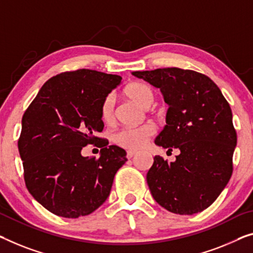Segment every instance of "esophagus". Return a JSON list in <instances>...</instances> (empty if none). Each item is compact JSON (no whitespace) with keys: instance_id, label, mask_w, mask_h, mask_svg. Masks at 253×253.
Segmentation results:
<instances>
[{"instance_id":"34e87169","label":"esophagus","mask_w":253,"mask_h":253,"mask_svg":"<svg viewBox=\"0 0 253 253\" xmlns=\"http://www.w3.org/2000/svg\"><path fill=\"white\" fill-rule=\"evenodd\" d=\"M135 154H136L135 151H127V158H128V159H131V158H133Z\"/></svg>"}]
</instances>
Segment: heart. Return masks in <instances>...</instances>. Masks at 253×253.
<instances>
[{
    "mask_svg": "<svg viewBox=\"0 0 253 253\" xmlns=\"http://www.w3.org/2000/svg\"><path fill=\"white\" fill-rule=\"evenodd\" d=\"M125 94L131 101L137 103L143 109H149L156 100V92L152 86L145 83H131L125 88ZM101 118L105 124H110L115 119V97L112 94L105 97L101 105ZM154 133L151 125H143L136 128H124L115 135L117 144L129 150H138L148 142Z\"/></svg>",
    "mask_w": 253,
    "mask_h": 253,
    "instance_id": "b5f03b06",
    "label": "heart"
}]
</instances>
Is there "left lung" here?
Wrapping results in <instances>:
<instances>
[{"mask_svg":"<svg viewBox=\"0 0 253 253\" xmlns=\"http://www.w3.org/2000/svg\"><path fill=\"white\" fill-rule=\"evenodd\" d=\"M131 74L160 88L169 107L156 145L180 152L174 163L154 157L146 174L151 194L170 212H201L232 176L237 138L231 107L219 87L197 71L163 68Z\"/></svg>","mask_w":253,"mask_h":253,"instance_id":"1","label":"left lung"}]
</instances>
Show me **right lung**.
Returning <instances> with one entry per match:
<instances>
[{"mask_svg":"<svg viewBox=\"0 0 253 253\" xmlns=\"http://www.w3.org/2000/svg\"><path fill=\"white\" fill-rule=\"evenodd\" d=\"M120 83L118 75L96 70L59 74L42 86L22 117L18 148L26 186L56 216L78 218L102 206L127 161L125 150L94 135L104 127L101 105ZM95 142L99 159L83 157L82 148Z\"/></svg>","mask_w":253,"mask_h":253,"instance_id":"add662e5","label":"right lung"}]
</instances>
